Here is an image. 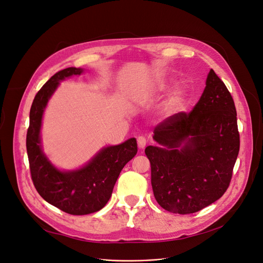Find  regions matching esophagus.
Instances as JSON below:
<instances>
[{
  "instance_id": "esophagus-1",
  "label": "esophagus",
  "mask_w": 263,
  "mask_h": 263,
  "mask_svg": "<svg viewBox=\"0 0 263 263\" xmlns=\"http://www.w3.org/2000/svg\"><path fill=\"white\" fill-rule=\"evenodd\" d=\"M146 139H145V137H143V136H139V137L137 138V143H138V146H139V149H144L145 148V145H146Z\"/></svg>"
}]
</instances>
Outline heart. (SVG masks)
Here are the masks:
<instances>
[{
	"label": "heart",
	"mask_w": 263,
	"mask_h": 263,
	"mask_svg": "<svg viewBox=\"0 0 263 263\" xmlns=\"http://www.w3.org/2000/svg\"><path fill=\"white\" fill-rule=\"evenodd\" d=\"M174 86V82L172 80H160L153 82L149 88L144 91V95L146 97H153V98H159L166 92L170 91ZM185 101V91L183 88H177L173 96L171 97L170 101L167 103V110L171 113H175L180 111Z\"/></svg>",
	"instance_id": "heart-1"
}]
</instances>
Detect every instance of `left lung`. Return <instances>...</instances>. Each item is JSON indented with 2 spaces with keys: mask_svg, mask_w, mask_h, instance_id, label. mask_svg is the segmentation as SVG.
I'll return each instance as SVG.
<instances>
[{
  "mask_svg": "<svg viewBox=\"0 0 263 263\" xmlns=\"http://www.w3.org/2000/svg\"><path fill=\"white\" fill-rule=\"evenodd\" d=\"M153 139L160 145H148L144 152L154 197L165 211L193 214L224 194L239 151V134L233 98L213 69L193 110L160 123Z\"/></svg>",
  "mask_w": 263,
  "mask_h": 263,
  "instance_id": "left-lung-1",
  "label": "left lung"
}]
</instances>
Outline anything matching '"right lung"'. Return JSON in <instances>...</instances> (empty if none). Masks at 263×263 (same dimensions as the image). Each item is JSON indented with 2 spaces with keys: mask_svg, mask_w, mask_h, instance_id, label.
<instances>
[{
  "mask_svg": "<svg viewBox=\"0 0 263 263\" xmlns=\"http://www.w3.org/2000/svg\"><path fill=\"white\" fill-rule=\"evenodd\" d=\"M83 71L70 67L57 72L44 84L31 106L27 133L30 173L36 191L47 203L77 216L96 213L106 206L123 167L138 151L136 138H130L118 145L104 146L86 165L76 171L58 170L43 153L40 133L47 102L59 82L80 76Z\"/></svg>",
  "mask_w": 263,
  "mask_h": 263,
  "instance_id": "obj_1",
  "label": "right lung"
}]
</instances>
